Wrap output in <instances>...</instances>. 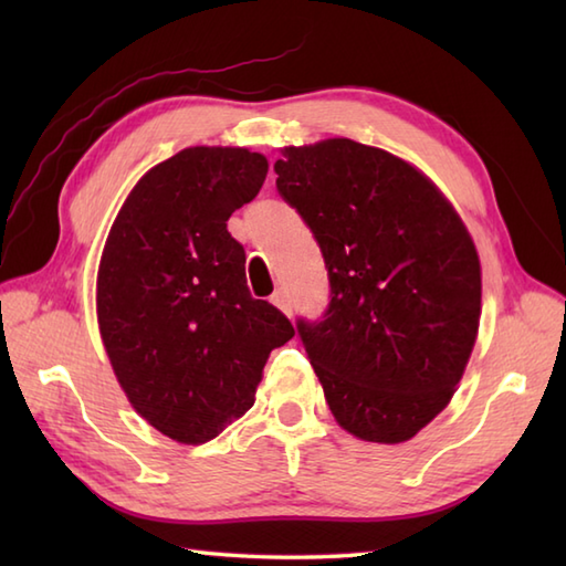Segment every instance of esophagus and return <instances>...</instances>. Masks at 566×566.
Segmentation results:
<instances>
[{"label":"esophagus","mask_w":566,"mask_h":566,"mask_svg":"<svg viewBox=\"0 0 566 566\" xmlns=\"http://www.w3.org/2000/svg\"><path fill=\"white\" fill-rule=\"evenodd\" d=\"M272 304L280 311H284L286 316H292V298H290V292H286V290H276L272 294Z\"/></svg>","instance_id":"1"}]
</instances>
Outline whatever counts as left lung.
Listing matches in <instances>:
<instances>
[{
    "label": "left lung",
    "mask_w": 566,
    "mask_h": 566,
    "mask_svg": "<svg viewBox=\"0 0 566 566\" xmlns=\"http://www.w3.org/2000/svg\"><path fill=\"white\" fill-rule=\"evenodd\" d=\"M276 189L323 252L331 304L296 321L335 420L411 440L450 403L482 316V264L452 203L413 165L350 138L284 148Z\"/></svg>",
    "instance_id": "8db88e82"
}]
</instances>
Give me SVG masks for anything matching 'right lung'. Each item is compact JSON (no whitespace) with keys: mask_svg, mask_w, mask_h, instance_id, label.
Instances as JSON below:
<instances>
[{"mask_svg":"<svg viewBox=\"0 0 566 566\" xmlns=\"http://www.w3.org/2000/svg\"><path fill=\"white\" fill-rule=\"evenodd\" d=\"M264 177L268 158L248 148H185L138 179L106 238V355L130 406L177 442H209L243 416L270 353L294 338L280 308L250 296L226 223Z\"/></svg>","mask_w":566,"mask_h":566,"instance_id":"1","label":"right lung"}]
</instances>
